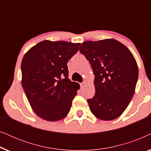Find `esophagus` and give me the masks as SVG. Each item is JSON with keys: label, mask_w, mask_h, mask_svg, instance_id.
Masks as SVG:
<instances>
[{"label": "esophagus", "mask_w": 151, "mask_h": 151, "mask_svg": "<svg viewBox=\"0 0 151 151\" xmlns=\"http://www.w3.org/2000/svg\"><path fill=\"white\" fill-rule=\"evenodd\" d=\"M86 84H87V82H86V81H84L83 82H82V83H81V84H80V85H81V87L82 88H84V86L86 85Z\"/></svg>", "instance_id": "esophagus-1"}]
</instances>
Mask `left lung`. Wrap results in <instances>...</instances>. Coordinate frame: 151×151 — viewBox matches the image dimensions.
<instances>
[{"instance_id": "8db88e82", "label": "left lung", "mask_w": 151, "mask_h": 151, "mask_svg": "<svg viewBox=\"0 0 151 151\" xmlns=\"http://www.w3.org/2000/svg\"><path fill=\"white\" fill-rule=\"evenodd\" d=\"M80 51L89 61L95 75L96 93L87 102L91 113L102 120H113L129 104L138 79L135 58L115 39L86 41Z\"/></svg>"}]
</instances>
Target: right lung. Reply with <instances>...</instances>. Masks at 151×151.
Listing matches in <instances>:
<instances>
[{
  "label": "right lung",
  "mask_w": 151,
  "mask_h": 151,
  "mask_svg": "<svg viewBox=\"0 0 151 151\" xmlns=\"http://www.w3.org/2000/svg\"><path fill=\"white\" fill-rule=\"evenodd\" d=\"M80 43L43 40L22 58V86L36 114L50 122L67 116L79 84L69 78L67 63Z\"/></svg>",
  "instance_id": "obj_1"
}]
</instances>
